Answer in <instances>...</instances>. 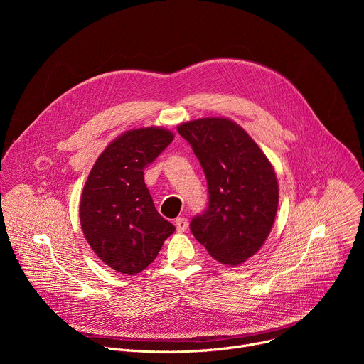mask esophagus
<instances>
[{"label": "esophagus", "instance_id": "1", "mask_svg": "<svg viewBox=\"0 0 364 364\" xmlns=\"http://www.w3.org/2000/svg\"><path fill=\"white\" fill-rule=\"evenodd\" d=\"M176 228H177V230L181 233V232H184L186 229H187V226H188V220L186 219V218H177L176 219Z\"/></svg>", "mask_w": 364, "mask_h": 364}]
</instances>
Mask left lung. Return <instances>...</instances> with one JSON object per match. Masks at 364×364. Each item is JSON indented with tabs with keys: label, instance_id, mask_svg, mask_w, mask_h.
I'll list each match as a JSON object with an SVG mask.
<instances>
[{
	"label": "left lung",
	"instance_id": "8db88e82",
	"mask_svg": "<svg viewBox=\"0 0 364 364\" xmlns=\"http://www.w3.org/2000/svg\"><path fill=\"white\" fill-rule=\"evenodd\" d=\"M198 159L209 205L190 229L216 261L237 267L262 247L277 216L279 187L267 155L228 118H201L177 128Z\"/></svg>",
	"mask_w": 364,
	"mask_h": 364
}]
</instances>
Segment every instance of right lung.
<instances>
[{"label": "right lung", "instance_id": "add662e5", "mask_svg": "<svg viewBox=\"0 0 364 364\" xmlns=\"http://www.w3.org/2000/svg\"><path fill=\"white\" fill-rule=\"evenodd\" d=\"M159 127L115 138L92 167L80 198L83 235L102 262L124 275L144 271L176 230L155 209L144 168L171 144Z\"/></svg>", "mask_w": 364, "mask_h": 364}]
</instances>
